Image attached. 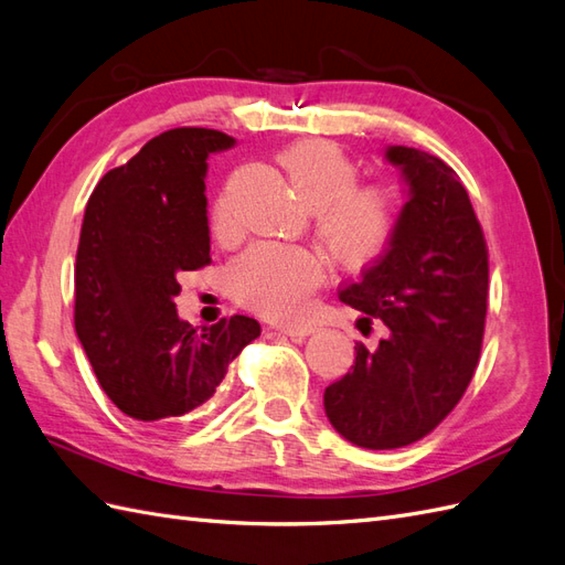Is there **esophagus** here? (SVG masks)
<instances>
[{"instance_id":"esophagus-1","label":"esophagus","mask_w":565,"mask_h":565,"mask_svg":"<svg viewBox=\"0 0 565 565\" xmlns=\"http://www.w3.org/2000/svg\"><path fill=\"white\" fill-rule=\"evenodd\" d=\"M277 329L281 331V334L291 337L294 341H302L306 337L315 334V327L312 324H279Z\"/></svg>"}]
</instances>
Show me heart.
Here are the masks:
<instances>
[{
    "mask_svg": "<svg viewBox=\"0 0 565 565\" xmlns=\"http://www.w3.org/2000/svg\"><path fill=\"white\" fill-rule=\"evenodd\" d=\"M298 195L315 210L317 236L343 267H365L392 245L401 222L398 195L384 183H355L358 164L331 140H298L279 154ZM210 226L226 236L234 226L231 202H212ZM327 277L320 255L281 243H253L231 259L224 279L241 306L271 317H298Z\"/></svg>",
    "mask_w": 565,
    "mask_h": 565,
    "instance_id": "heart-1",
    "label": "heart"
}]
</instances>
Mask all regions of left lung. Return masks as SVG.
Segmentation results:
<instances>
[{"label":"left lung","instance_id":"8db88e82","mask_svg":"<svg viewBox=\"0 0 565 565\" xmlns=\"http://www.w3.org/2000/svg\"><path fill=\"white\" fill-rule=\"evenodd\" d=\"M408 202L386 253L339 298L388 331L374 351L355 343V365L324 388L341 437L386 451L437 427L466 394L482 351L489 253L458 173L439 157L394 145Z\"/></svg>","mask_w":565,"mask_h":565}]
</instances>
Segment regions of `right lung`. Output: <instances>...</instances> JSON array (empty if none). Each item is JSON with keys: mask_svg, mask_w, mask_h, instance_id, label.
<instances>
[{"mask_svg": "<svg viewBox=\"0 0 565 565\" xmlns=\"http://www.w3.org/2000/svg\"><path fill=\"white\" fill-rule=\"evenodd\" d=\"M231 145L212 128H171L107 171L85 207L76 334L114 406L142 423L169 425L202 406L259 337L245 315L198 331L173 302L179 274L212 259L205 159Z\"/></svg>", "mask_w": 565, "mask_h": 565, "instance_id": "add662e5", "label": "right lung"}]
</instances>
